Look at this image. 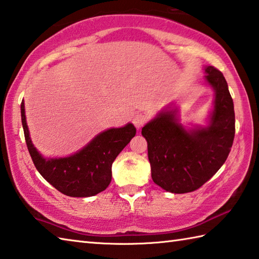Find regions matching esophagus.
I'll list each match as a JSON object with an SVG mask.
<instances>
[{"label": "esophagus", "instance_id": "1", "mask_svg": "<svg viewBox=\"0 0 259 259\" xmlns=\"http://www.w3.org/2000/svg\"><path fill=\"white\" fill-rule=\"evenodd\" d=\"M146 121H147V116H146L145 114H136L134 117H133V123L135 124V126L137 129H140L142 126L146 123Z\"/></svg>", "mask_w": 259, "mask_h": 259}]
</instances>
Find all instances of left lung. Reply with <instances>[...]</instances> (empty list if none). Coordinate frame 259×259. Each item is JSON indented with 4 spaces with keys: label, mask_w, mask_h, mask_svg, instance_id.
I'll use <instances>...</instances> for the list:
<instances>
[{
    "label": "left lung",
    "mask_w": 259,
    "mask_h": 259,
    "mask_svg": "<svg viewBox=\"0 0 259 259\" xmlns=\"http://www.w3.org/2000/svg\"><path fill=\"white\" fill-rule=\"evenodd\" d=\"M206 81L215 91L214 110L207 126L186 130L177 111L166 110L146 124L142 135L148 144L153 181L173 194L195 191L227 161L231 150L236 117L223 73L206 67Z\"/></svg>",
    "instance_id": "1"
}]
</instances>
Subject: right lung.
I'll list each match as a JSON object with an SVG mask.
<instances>
[{
  "label": "right lung",
  "instance_id": "obj_1",
  "mask_svg": "<svg viewBox=\"0 0 259 259\" xmlns=\"http://www.w3.org/2000/svg\"><path fill=\"white\" fill-rule=\"evenodd\" d=\"M21 121L27 147L37 171L55 189L70 197H91L105 190L112 179V163L136 135L135 125L128 123L122 128L103 131L71 156L46 159L31 143L23 102Z\"/></svg>",
  "mask_w": 259,
  "mask_h": 259
}]
</instances>
